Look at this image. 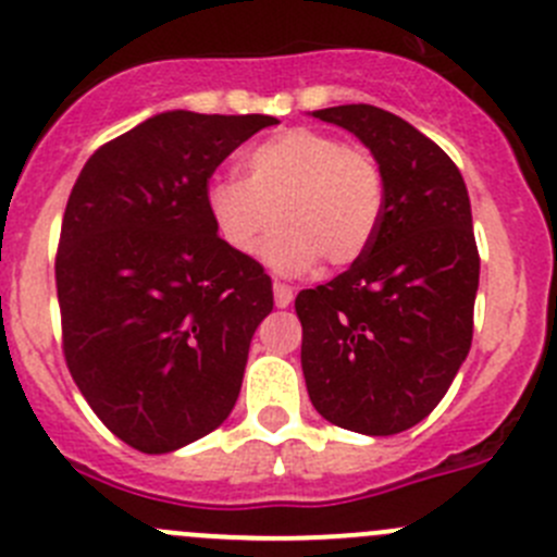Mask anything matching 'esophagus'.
<instances>
[{"instance_id": "34e87169", "label": "esophagus", "mask_w": 557, "mask_h": 557, "mask_svg": "<svg viewBox=\"0 0 557 557\" xmlns=\"http://www.w3.org/2000/svg\"><path fill=\"white\" fill-rule=\"evenodd\" d=\"M273 300L278 309H287V306L293 304V289H289L287 284H273Z\"/></svg>"}]
</instances>
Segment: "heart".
<instances>
[{
  "label": "heart",
  "mask_w": 557,
  "mask_h": 557,
  "mask_svg": "<svg viewBox=\"0 0 557 557\" xmlns=\"http://www.w3.org/2000/svg\"><path fill=\"white\" fill-rule=\"evenodd\" d=\"M383 202L377 161L311 128L270 136L246 156V177L208 185V213L232 251L251 257L282 224L262 251L278 273H304L317 259L352 264L377 232Z\"/></svg>",
  "instance_id": "heart-1"
}]
</instances>
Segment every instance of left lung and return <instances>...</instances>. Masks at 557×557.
<instances>
[{"instance_id":"left-lung-1","label":"left lung","mask_w":557,"mask_h":557,"mask_svg":"<svg viewBox=\"0 0 557 557\" xmlns=\"http://www.w3.org/2000/svg\"><path fill=\"white\" fill-rule=\"evenodd\" d=\"M361 139L383 172L380 226L349 270L295 298L314 410L396 434L441 405L473 342L479 248L465 180L432 139L377 106L311 111Z\"/></svg>"}]
</instances>
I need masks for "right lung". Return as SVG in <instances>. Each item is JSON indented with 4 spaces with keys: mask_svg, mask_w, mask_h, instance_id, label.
I'll return each instance as SVG.
<instances>
[{
    "mask_svg": "<svg viewBox=\"0 0 557 557\" xmlns=\"http://www.w3.org/2000/svg\"><path fill=\"white\" fill-rule=\"evenodd\" d=\"M275 123L161 111L100 147L73 185L57 251L65 361L136 451H177L235 407L273 284L219 237L208 180Z\"/></svg>",
    "mask_w": 557,
    "mask_h": 557,
    "instance_id": "add662e5",
    "label": "right lung"
}]
</instances>
